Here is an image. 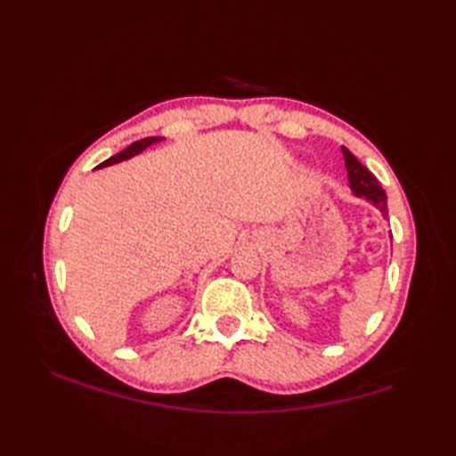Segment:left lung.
Here are the masks:
<instances>
[{"label":"left lung","instance_id":"obj_1","mask_svg":"<svg viewBox=\"0 0 456 456\" xmlns=\"http://www.w3.org/2000/svg\"><path fill=\"white\" fill-rule=\"evenodd\" d=\"M345 167L348 172V183L356 198H364L372 203V206L382 213L384 219H388V201H386V191L382 190L380 182L376 180L374 174L362 167L354 154L343 147Z\"/></svg>","mask_w":456,"mask_h":456}]
</instances>
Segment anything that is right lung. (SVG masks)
I'll return each mask as SVG.
<instances>
[{"label":"right lung","mask_w":456,"mask_h":456,"mask_svg":"<svg viewBox=\"0 0 456 456\" xmlns=\"http://www.w3.org/2000/svg\"><path fill=\"white\" fill-rule=\"evenodd\" d=\"M159 141H162V137H147V139H141V141H134L133 144H129L127 149L125 151H121L119 154H113L111 159H108V160H103L98 168H105V167H111V164H118V162H121V160H127V159H131V157H134V154H139V152H142L144 149L147 147H151V144H154V142H159Z\"/></svg>","instance_id":"right-lung-1"}]
</instances>
